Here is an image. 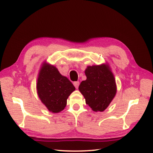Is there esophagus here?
<instances>
[{
    "label": "esophagus",
    "instance_id": "obj_1",
    "mask_svg": "<svg viewBox=\"0 0 153 153\" xmlns=\"http://www.w3.org/2000/svg\"><path fill=\"white\" fill-rule=\"evenodd\" d=\"M74 85L75 86V87H76V89H77L79 87V82H74Z\"/></svg>",
    "mask_w": 153,
    "mask_h": 153
}]
</instances>
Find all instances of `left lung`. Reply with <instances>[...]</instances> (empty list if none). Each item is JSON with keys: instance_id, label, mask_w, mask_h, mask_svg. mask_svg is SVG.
I'll list each match as a JSON object with an SVG mask.
<instances>
[{"instance_id": "obj_1", "label": "left lung", "mask_w": 153, "mask_h": 153, "mask_svg": "<svg viewBox=\"0 0 153 153\" xmlns=\"http://www.w3.org/2000/svg\"><path fill=\"white\" fill-rule=\"evenodd\" d=\"M85 73L87 79L80 83L79 91L93 111L102 112L116 93L114 75L107 64L87 66Z\"/></svg>"}]
</instances>
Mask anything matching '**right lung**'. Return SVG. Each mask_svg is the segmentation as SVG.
<instances>
[{"instance_id": "add662e5", "label": "right lung", "mask_w": 153, "mask_h": 153, "mask_svg": "<svg viewBox=\"0 0 153 153\" xmlns=\"http://www.w3.org/2000/svg\"><path fill=\"white\" fill-rule=\"evenodd\" d=\"M76 88L66 77L62 76L57 68L46 62L39 74L38 96L50 112L58 113L64 110L67 99Z\"/></svg>"}]
</instances>
